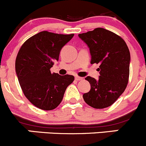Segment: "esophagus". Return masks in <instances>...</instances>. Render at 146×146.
Masks as SVG:
<instances>
[{
  "instance_id": "obj_1",
  "label": "esophagus",
  "mask_w": 146,
  "mask_h": 146,
  "mask_svg": "<svg viewBox=\"0 0 146 146\" xmlns=\"http://www.w3.org/2000/svg\"><path fill=\"white\" fill-rule=\"evenodd\" d=\"M75 79H76V81H81L83 79V78L81 77V76H75Z\"/></svg>"
}]
</instances>
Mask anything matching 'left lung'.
I'll use <instances>...</instances> for the list:
<instances>
[{"label":"left lung","mask_w":146,"mask_h":146,"mask_svg":"<svg viewBox=\"0 0 146 146\" xmlns=\"http://www.w3.org/2000/svg\"><path fill=\"white\" fill-rule=\"evenodd\" d=\"M90 50L91 64H100L99 79L85 78L91 84L83 94L84 102L94 109L113 104L123 93L128 83L130 52L123 40L113 32L102 27L79 34Z\"/></svg>","instance_id":"left-lung-1"}]
</instances>
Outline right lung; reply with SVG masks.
<instances>
[{
	"label": "right lung",
	"mask_w": 146,
	"mask_h": 146,
	"mask_svg": "<svg viewBox=\"0 0 146 146\" xmlns=\"http://www.w3.org/2000/svg\"><path fill=\"white\" fill-rule=\"evenodd\" d=\"M74 34L62 35L42 31L27 39L21 46L15 60V71L25 97L36 107L52 110L61 103L72 75L51 73L58 61L61 49Z\"/></svg>",
	"instance_id": "1"
}]
</instances>
